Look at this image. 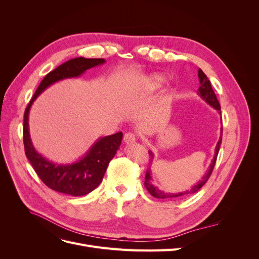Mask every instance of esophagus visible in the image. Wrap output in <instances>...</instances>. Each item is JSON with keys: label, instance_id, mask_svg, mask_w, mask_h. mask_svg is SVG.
<instances>
[{"label": "esophagus", "instance_id": "obj_1", "mask_svg": "<svg viewBox=\"0 0 259 259\" xmlns=\"http://www.w3.org/2000/svg\"><path fill=\"white\" fill-rule=\"evenodd\" d=\"M123 140H124V143L125 144H132V143H135V140H136V137H135V134L134 133H126V134L124 135V138H123Z\"/></svg>", "mask_w": 259, "mask_h": 259}]
</instances>
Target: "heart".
Instances as JSON below:
<instances>
[{"label": "heart", "mask_w": 259, "mask_h": 259, "mask_svg": "<svg viewBox=\"0 0 259 259\" xmlns=\"http://www.w3.org/2000/svg\"><path fill=\"white\" fill-rule=\"evenodd\" d=\"M164 83V77L162 75H152L146 82V88L148 91L160 89Z\"/></svg>", "instance_id": "obj_1"}]
</instances>
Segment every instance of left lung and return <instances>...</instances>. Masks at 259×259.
<instances>
[{
	"mask_svg": "<svg viewBox=\"0 0 259 259\" xmlns=\"http://www.w3.org/2000/svg\"><path fill=\"white\" fill-rule=\"evenodd\" d=\"M198 75H199V80H200V88L198 90V94L200 95V97L202 99H204L210 107H213L214 109H216V110L221 111V105H219V101H218V99L215 95L213 89H211V85H210L209 80L207 79V76L204 74V72H203L201 69H199V74ZM222 133H223V127H222ZM221 144H222V136H221V138H219L218 143L216 145L215 155H214L213 160H211V163H210V165L208 167L207 173L204 175V177H203L197 185H194L192 188H190V190H187V191H184V192H178V193H167V192L161 191L159 188L154 187L151 184V170H150V167H149L148 170H147V173H146V177H145V187L147 188L148 192L150 193L152 197H154L156 199H177V198H180V197H185V195H187V194H192V193H195L197 191H199L201 188L204 186V184L207 182L208 178L211 175V171H213V169H214L215 163H216V160H217L219 148H221ZM149 155H150V158H151L150 162H152L153 153L151 151H149Z\"/></svg>",
	"mask_w": 259,
	"mask_h": 259,
	"instance_id": "obj_1",
	"label": "left lung"
}]
</instances>
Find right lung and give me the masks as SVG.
Masks as SVG:
<instances>
[{"label":"right lung","mask_w":259,"mask_h":259,"mask_svg":"<svg viewBox=\"0 0 259 259\" xmlns=\"http://www.w3.org/2000/svg\"><path fill=\"white\" fill-rule=\"evenodd\" d=\"M103 58H84L77 57L66 61L53 71L45 75L38 85L32 99L28 104L23 115V146L25 153L35 173L42 182L60 193L81 197L93 191L99 186L104 178L109 162L115 155L120 148L123 134H116L101 137L94 144L85 156L72 164H55L37 153L31 142L29 134V110L33 101L40 94L55 82L69 77H76L84 73L86 70L98 65L105 64Z\"/></svg>","instance_id":"1"}]
</instances>
